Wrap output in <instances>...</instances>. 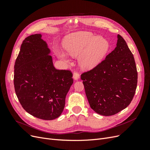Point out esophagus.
Masks as SVG:
<instances>
[{"instance_id": "obj_1", "label": "esophagus", "mask_w": 150, "mask_h": 150, "mask_svg": "<svg viewBox=\"0 0 150 150\" xmlns=\"http://www.w3.org/2000/svg\"><path fill=\"white\" fill-rule=\"evenodd\" d=\"M73 78L75 79V80H77L79 78V74L78 73V72H74V74H73Z\"/></svg>"}]
</instances>
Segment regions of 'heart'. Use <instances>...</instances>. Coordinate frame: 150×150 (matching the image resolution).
I'll return each mask as SVG.
<instances>
[{
	"label": "heart",
	"mask_w": 150,
	"mask_h": 150,
	"mask_svg": "<svg viewBox=\"0 0 150 150\" xmlns=\"http://www.w3.org/2000/svg\"><path fill=\"white\" fill-rule=\"evenodd\" d=\"M64 46L70 56L79 57V65L84 69L89 70L101 62L109 49L107 40L99 38L89 32H79L71 34L66 39ZM57 56L67 61V54L57 50Z\"/></svg>",
	"instance_id": "1"
}]
</instances>
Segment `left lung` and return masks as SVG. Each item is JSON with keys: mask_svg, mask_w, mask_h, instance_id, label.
I'll list each match as a JSON object with an SVG mask.
<instances>
[{"mask_svg": "<svg viewBox=\"0 0 150 150\" xmlns=\"http://www.w3.org/2000/svg\"><path fill=\"white\" fill-rule=\"evenodd\" d=\"M89 105L103 116H112L131 103L137 87L133 54L117 35L116 47L96 67L81 75Z\"/></svg>", "mask_w": 150, "mask_h": 150, "instance_id": "left-lung-1", "label": "left lung"}]
</instances>
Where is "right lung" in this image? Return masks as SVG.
Instances as JSON below:
<instances>
[{
    "label": "right lung",
    "mask_w": 150,
    "mask_h": 150,
    "mask_svg": "<svg viewBox=\"0 0 150 150\" xmlns=\"http://www.w3.org/2000/svg\"><path fill=\"white\" fill-rule=\"evenodd\" d=\"M40 34L22 42L14 65L13 84L24 110L38 118L52 120L59 116L73 83L70 70L56 69L46 42Z\"/></svg>",
    "instance_id": "add662e5"
}]
</instances>
